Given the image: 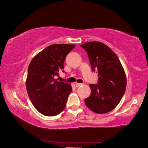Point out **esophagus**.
Here are the masks:
<instances>
[{
    "label": "esophagus",
    "mask_w": 148,
    "mask_h": 148,
    "mask_svg": "<svg viewBox=\"0 0 148 148\" xmlns=\"http://www.w3.org/2000/svg\"><path fill=\"white\" fill-rule=\"evenodd\" d=\"M81 85H82V84H81V83H75V86H76V87H79V86H80Z\"/></svg>",
    "instance_id": "1"
}]
</instances>
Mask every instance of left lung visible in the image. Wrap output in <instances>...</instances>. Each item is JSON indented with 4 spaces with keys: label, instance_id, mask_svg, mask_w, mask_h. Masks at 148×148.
I'll list each match as a JSON object with an SVG mask.
<instances>
[{
    "label": "left lung",
    "instance_id": "obj_1",
    "mask_svg": "<svg viewBox=\"0 0 148 148\" xmlns=\"http://www.w3.org/2000/svg\"><path fill=\"white\" fill-rule=\"evenodd\" d=\"M81 47L87 52L92 70L98 71V84H90L86 106L96 113L110 112L121 100L127 87L125 72L114 52L100 42H88Z\"/></svg>",
    "mask_w": 148,
    "mask_h": 148
}]
</instances>
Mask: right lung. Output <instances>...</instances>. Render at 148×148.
Segmentation results:
<instances>
[{
	"mask_svg": "<svg viewBox=\"0 0 148 148\" xmlns=\"http://www.w3.org/2000/svg\"><path fill=\"white\" fill-rule=\"evenodd\" d=\"M75 45L48 46L33 58L28 67L26 89L34 107L41 114L52 117L64 110L72 88L70 84L54 79L64 69L67 54ZM64 72V71H62Z\"/></svg>",
	"mask_w": 148,
	"mask_h": 148,
	"instance_id": "right-lung-1",
	"label": "right lung"
}]
</instances>
